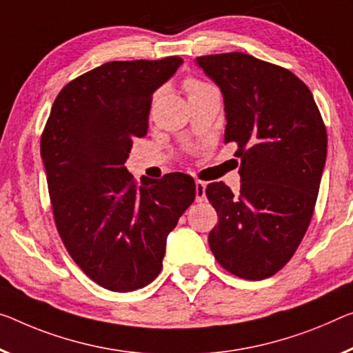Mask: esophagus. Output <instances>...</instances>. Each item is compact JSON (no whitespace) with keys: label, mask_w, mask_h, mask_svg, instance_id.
<instances>
[{"label":"esophagus","mask_w":353,"mask_h":353,"mask_svg":"<svg viewBox=\"0 0 353 353\" xmlns=\"http://www.w3.org/2000/svg\"><path fill=\"white\" fill-rule=\"evenodd\" d=\"M205 189H207V184H205L203 181H195V200L197 202H203L205 197Z\"/></svg>","instance_id":"34e87169"}]
</instances>
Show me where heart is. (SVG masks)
<instances>
[{"mask_svg":"<svg viewBox=\"0 0 353 353\" xmlns=\"http://www.w3.org/2000/svg\"><path fill=\"white\" fill-rule=\"evenodd\" d=\"M207 86H208V85L199 82V80H188V82H186V90L189 91V94L195 93V91H199V90L207 88Z\"/></svg>","mask_w":353,"mask_h":353,"instance_id":"heart-1","label":"heart"}]
</instances>
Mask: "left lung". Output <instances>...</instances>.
I'll use <instances>...</instances> for the list:
<instances>
[{
  "mask_svg": "<svg viewBox=\"0 0 353 353\" xmlns=\"http://www.w3.org/2000/svg\"><path fill=\"white\" fill-rule=\"evenodd\" d=\"M224 97V143L235 142L241 188L210 183L218 213L211 252L243 279L270 278L307 230L327 159V131L307 86L284 68L240 52L195 58Z\"/></svg>",
  "mask_w": 353,
  "mask_h": 353,
  "instance_id": "1",
  "label": "left lung"
}]
</instances>
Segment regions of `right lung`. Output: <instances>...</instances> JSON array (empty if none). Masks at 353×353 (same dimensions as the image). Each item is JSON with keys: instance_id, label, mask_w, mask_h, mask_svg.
I'll use <instances>...</instances> for the list:
<instances>
[{"instance_id": "obj_1", "label": "right lung", "mask_w": 353, "mask_h": 353, "mask_svg": "<svg viewBox=\"0 0 353 353\" xmlns=\"http://www.w3.org/2000/svg\"><path fill=\"white\" fill-rule=\"evenodd\" d=\"M181 64L180 57L102 64L59 91L42 134L59 236L104 289L132 292L154 281L167 236L195 199L189 175L145 176L139 186L124 167L132 140L148 131L153 93Z\"/></svg>"}]
</instances>
